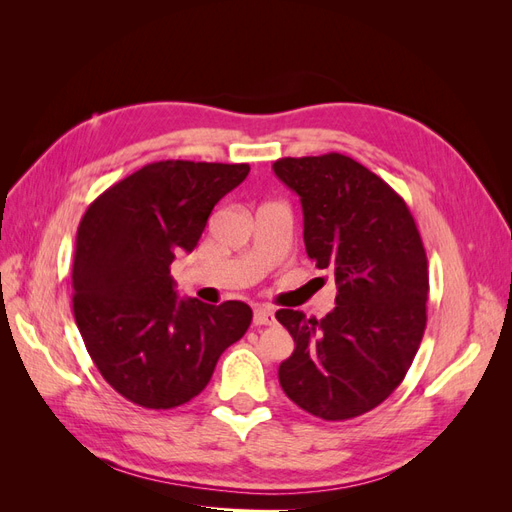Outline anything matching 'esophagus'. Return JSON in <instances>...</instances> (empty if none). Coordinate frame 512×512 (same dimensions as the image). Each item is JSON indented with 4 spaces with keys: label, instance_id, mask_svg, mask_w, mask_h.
Segmentation results:
<instances>
[{
    "label": "esophagus",
    "instance_id": "esophagus-1",
    "mask_svg": "<svg viewBox=\"0 0 512 512\" xmlns=\"http://www.w3.org/2000/svg\"><path fill=\"white\" fill-rule=\"evenodd\" d=\"M254 324L256 327H269V324H275V314L269 307H256L254 309Z\"/></svg>",
    "mask_w": 512,
    "mask_h": 512
}]
</instances>
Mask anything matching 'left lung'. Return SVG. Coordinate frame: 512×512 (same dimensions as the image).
I'll use <instances>...</instances> for the list:
<instances>
[{
  "mask_svg": "<svg viewBox=\"0 0 512 512\" xmlns=\"http://www.w3.org/2000/svg\"><path fill=\"white\" fill-rule=\"evenodd\" d=\"M275 175L303 207V241L335 275L322 320L280 309L294 352L280 365L284 393L324 421L380 406L406 378L427 324V254L408 205L389 183L342 153L282 158Z\"/></svg>",
  "mask_w": 512,
  "mask_h": 512,
  "instance_id": "1",
  "label": "left lung"
}]
</instances>
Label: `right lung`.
<instances>
[{"label":"right lung","mask_w":512,"mask_h":512,"mask_svg":"<svg viewBox=\"0 0 512 512\" xmlns=\"http://www.w3.org/2000/svg\"><path fill=\"white\" fill-rule=\"evenodd\" d=\"M247 173V164L153 162L111 185L83 215L74 320L102 378L132 404H188L250 327V305L179 299L170 277L175 254L194 250L213 207Z\"/></svg>","instance_id":"right-lung-1"}]
</instances>
